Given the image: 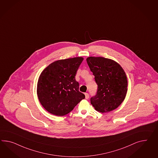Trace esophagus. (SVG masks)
Returning a JSON list of instances; mask_svg holds the SVG:
<instances>
[{
	"label": "esophagus",
	"mask_w": 158,
	"mask_h": 158,
	"mask_svg": "<svg viewBox=\"0 0 158 158\" xmlns=\"http://www.w3.org/2000/svg\"><path fill=\"white\" fill-rule=\"evenodd\" d=\"M85 98H86V99H88V98H89V94H88V93H85Z\"/></svg>",
	"instance_id": "1"
}]
</instances>
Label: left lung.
Listing matches in <instances>:
<instances>
[{
    "label": "left lung",
    "instance_id": "8db88e82",
    "mask_svg": "<svg viewBox=\"0 0 158 158\" xmlns=\"http://www.w3.org/2000/svg\"><path fill=\"white\" fill-rule=\"evenodd\" d=\"M86 61L98 86L96 94L90 98L91 104L101 113L116 109L127 92L128 81L124 70L116 62L104 57H88Z\"/></svg>",
    "mask_w": 158,
    "mask_h": 158
}]
</instances>
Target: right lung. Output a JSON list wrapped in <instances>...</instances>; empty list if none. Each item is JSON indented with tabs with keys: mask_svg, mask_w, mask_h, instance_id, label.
I'll list each match as a JSON object with an SVG mask.
<instances>
[{
	"mask_svg": "<svg viewBox=\"0 0 158 158\" xmlns=\"http://www.w3.org/2000/svg\"><path fill=\"white\" fill-rule=\"evenodd\" d=\"M83 60L78 57L55 61L41 73L37 95L41 105L49 113L58 116L66 115L85 98L75 79Z\"/></svg>",
	"mask_w": 158,
	"mask_h": 158,
	"instance_id": "1",
	"label": "right lung"
}]
</instances>
